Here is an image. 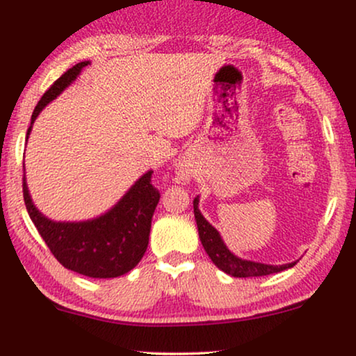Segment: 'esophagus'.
<instances>
[{
	"instance_id": "34e87169",
	"label": "esophagus",
	"mask_w": 356,
	"mask_h": 356,
	"mask_svg": "<svg viewBox=\"0 0 356 356\" xmlns=\"http://www.w3.org/2000/svg\"><path fill=\"white\" fill-rule=\"evenodd\" d=\"M179 177H181L183 179H188V170L186 168H179Z\"/></svg>"
}]
</instances>
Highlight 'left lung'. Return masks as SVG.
I'll list each match as a JSON object with an SVG mask.
<instances>
[{"instance_id": "left-lung-1", "label": "left lung", "mask_w": 356, "mask_h": 356, "mask_svg": "<svg viewBox=\"0 0 356 356\" xmlns=\"http://www.w3.org/2000/svg\"><path fill=\"white\" fill-rule=\"evenodd\" d=\"M197 204L199 201L196 197L193 201V206H194V217H196V223H197L199 238H201L204 250H206L213 264H216L220 270L225 272V274L233 275V277H262V275L277 274V272L290 269V267H293L296 264V262H290V264H284V266H269V264H261V262L240 259V257L232 254V252L228 251V248L225 246V243L222 241L218 232L206 220V218L202 217V213L199 212Z\"/></svg>"}]
</instances>
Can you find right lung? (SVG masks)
I'll return each mask as SVG.
<instances>
[{
    "label": "right lung",
    "instance_id": "right-lung-1",
    "mask_svg": "<svg viewBox=\"0 0 356 356\" xmlns=\"http://www.w3.org/2000/svg\"><path fill=\"white\" fill-rule=\"evenodd\" d=\"M87 65V61L77 63L53 82L38 100L32 123L43 106L70 86ZM31 129L32 126L27 136ZM152 173L147 172L140 177L110 212L95 220L77 223L48 220L32 204L26 179L22 181L24 202L33 225L61 266L94 279H113L133 269L147 250L150 223L160 199L159 189L152 184Z\"/></svg>",
    "mask_w": 356,
    "mask_h": 356
}]
</instances>
